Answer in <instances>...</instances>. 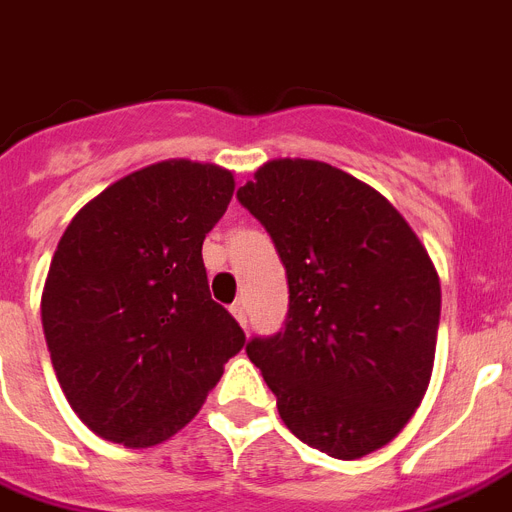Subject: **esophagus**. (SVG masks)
I'll list each match as a JSON object with an SVG mask.
<instances>
[{"instance_id": "esophagus-1", "label": "esophagus", "mask_w": 512, "mask_h": 512, "mask_svg": "<svg viewBox=\"0 0 512 512\" xmlns=\"http://www.w3.org/2000/svg\"><path fill=\"white\" fill-rule=\"evenodd\" d=\"M231 315L242 323V328H247V310H244V302H234V305H231Z\"/></svg>"}]
</instances>
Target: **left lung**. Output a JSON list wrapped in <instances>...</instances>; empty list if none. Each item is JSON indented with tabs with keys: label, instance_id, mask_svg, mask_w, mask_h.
Segmentation results:
<instances>
[{
	"label": "left lung",
	"instance_id": "8db88e82",
	"mask_svg": "<svg viewBox=\"0 0 512 512\" xmlns=\"http://www.w3.org/2000/svg\"><path fill=\"white\" fill-rule=\"evenodd\" d=\"M236 199L286 268L284 328L247 342L281 421L331 458L384 447L431 378L442 289L429 252L376 189L328 162H268Z\"/></svg>",
	"mask_w": 512,
	"mask_h": 512
}]
</instances>
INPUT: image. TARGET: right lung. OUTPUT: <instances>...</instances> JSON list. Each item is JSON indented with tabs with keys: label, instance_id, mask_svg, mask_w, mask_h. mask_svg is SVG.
Wrapping results in <instances>:
<instances>
[{
	"label": "right lung",
	"instance_id": "add662e5",
	"mask_svg": "<svg viewBox=\"0 0 512 512\" xmlns=\"http://www.w3.org/2000/svg\"><path fill=\"white\" fill-rule=\"evenodd\" d=\"M231 194L228 170L165 160L120 178L65 228L41 323L70 407L107 442L152 447L184 429L244 347L202 263Z\"/></svg>",
	"mask_w": 512,
	"mask_h": 512
}]
</instances>
